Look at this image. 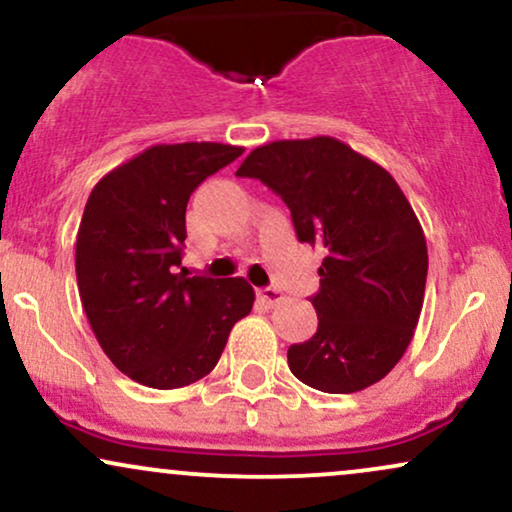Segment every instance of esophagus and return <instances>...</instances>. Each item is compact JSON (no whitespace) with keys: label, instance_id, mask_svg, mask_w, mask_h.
<instances>
[{"label":"esophagus","instance_id":"esophagus-1","mask_svg":"<svg viewBox=\"0 0 512 512\" xmlns=\"http://www.w3.org/2000/svg\"><path fill=\"white\" fill-rule=\"evenodd\" d=\"M257 298H260L264 305H276V303L284 301V293L276 291V289H260L257 291Z\"/></svg>","mask_w":512,"mask_h":512}]
</instances>
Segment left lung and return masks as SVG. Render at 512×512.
Masks as SVG:
<instances>
[{
  "label": "left lung",
  "mask_w": 512,
  "mask_h": 512,
  "mask_svg": "<svg viewBox=\"0 0 512 512\" xmlns=\"http://www.w3.org/2000/svg\"><path fill=\"white\" fill-rule=\"evenodd\" d=\"M236 175L272 187L298 240L325 248L317 332L289 349L291 373L330 395L383 380L414 337L428 274L424 228L397 180L334 137L257 146Z\"/></svg>",
  "instance_id": "8db88e82"
}]
</instances>
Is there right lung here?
I'll use <instances>...</instances> for the list:
<instances>
[{
  "instance_id": "add662e5",
  "label": "right lung",
  "mask_w": 512,
  "mask_h": 512,
  "mask_svg": "<svg viewBox=\"0 0 512 512\" xmlns=\"http://www.w3.org/2000/svg\"><path fill=\"white\" fill-rule=\"evenodd\" d=\"M243 146L156 144L110 170L88 195L76 233V284L98 344L134 383L175 390L219 363L255 303L243 276L178 272L190 195Z\"/></svg>"
}]
</instances>
